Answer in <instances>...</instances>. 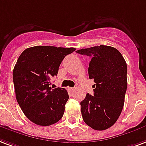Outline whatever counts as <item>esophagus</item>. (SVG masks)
<instances>
[{"label": "esophagus", "mask_w": 146, "mask_h": 146, "mask_svg": "<svg viewBox=\"0 0 146 146\" xmlns=\"http://www.w3.org/2000/svg\"><path fill=\"white\" fill-rule=\"evenodd\" d=\"M68 90L70 91V92H73V90H74V88H73V87H69L68 88Z\"/></svg>", "instance_id": "obj_1"}]
</instances>
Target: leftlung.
Wrapping results in <instances>:
<instances>
[{"mask_svg": "<svg viewBox=\"0 0 146 146\" xmlns=\"http://www.w3.org/2000/svg\"><path fill=\"white\" fill-rule=\"evenodd\" d=\"M90 56L89 78L93 80V96L86 94L80 103L86 125L105 130L115 124L122 113L127 89V65L121 53L110 46H93L76 50Z\"/></svg>", "mask_w": 146, "mask_h": 146, "instance_id": "obj_1", "label": "left lung"}]
</instances>
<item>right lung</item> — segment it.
Listing matches in <instances>:
<instances>
[{"mask_svg": "<svg viewBox=\"0 0 146 146\" xmlns=\"http://www.w3.org/2000/svg\"><path fill=\"white\" fill-rule=\"evenodd\" d=\"M75 50L36 46L19 56L13 71L17 101L27 118L36 125L48 126L63 117L69 95L64 88L52 89L50 78L57 75L66 56Z\"/></svg>", "mask_w": 146, "mask_h": 146, "instance_id": "add662e5", "label": "right lung"}]
</instances>
